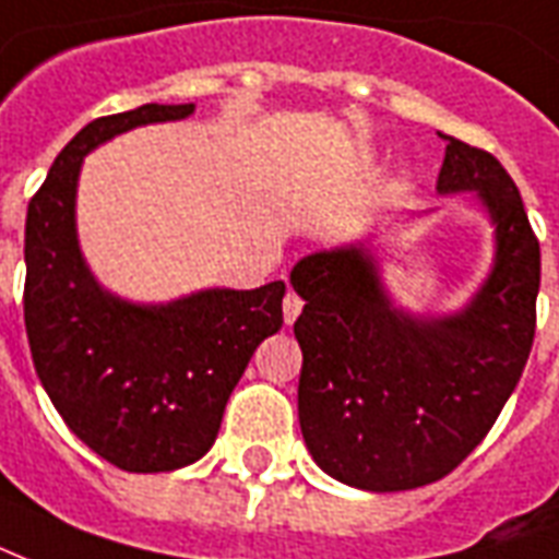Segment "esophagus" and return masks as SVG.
<instances>
[{"label":"esophagus","mask_w":559,"mask_h":559,"mask_svg":"<svg viewBox=\"0 0 559 559\" xmlns=\"http://www.w3.org/2000/svg\"><path fill=\"white\" fill-rule=\"evenodd\" d=\"M301 305H305V301H301L296 293H287V296H284V322H287V325L296 322V317L301 313Z\"/></svg>","instance_id":"1"}]
</instances>
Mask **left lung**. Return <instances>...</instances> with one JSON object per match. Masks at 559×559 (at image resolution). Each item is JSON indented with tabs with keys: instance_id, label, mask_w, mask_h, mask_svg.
I'll return each instance as SVG.
<instances>
[{
	"instance_id": "obj_1",
	"label": "left lung",
	"mask_w": 559,
	"mask_h": 559,
	"mask_svg": "<svg viewBox=\"0 0 559 559\" xmlns=\"http://www.w3.org/2000/svg\"><path fill=\"white\" fill-rule=\"evenodd\" d=\"M441 139L438 195L474 192L495 227L489 275L462 311L396 308L370 242L313 251L290 272L305 299L301 436L329 477L364 491L448 477L498 420L536 332L539 239L522 195L491 153Z\"/></svg>"
}]
</instances>
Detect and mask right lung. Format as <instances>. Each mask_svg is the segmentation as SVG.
<instances>
[{"label":"right lung","mask_w":559,"mask_h":559,"mask_svg":"<svg viewBox=\"0 0 559 559\" xmlns=\"http://www.w3.org/2000/svg\"><path fill=\"white\" fill-rule=\"evenodd\" d=\"M192 111L195 103H144L91 121L56 156L26 213L23 313L37 379L70 432L132 474L204 456L251 355L284 322V281L142 305L106 290L82 258V159L121 132Z\"/></svg>","instance_id":"obj_1"}]
</instances>
